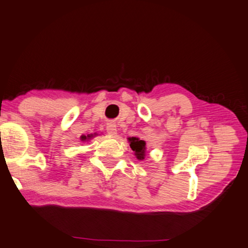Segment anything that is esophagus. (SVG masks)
<instances>
[{
    "label": "esophagus",
    "instance_id": "esophagus-1",
    "mask_svg": "<svg viewBox=\"0 0 248 248\" xmlns=\"http://www.w3.org/2000/svg\"><path fill=\"white\" fill-rule=\"evenodd\" d=\"M106 131L108 134H110V136H116L117 134V127L115 124L112 123H108L106 125Z\"/></svg>",
    "mask_w": 248,
    "mask_h": 248
}]
</instances>
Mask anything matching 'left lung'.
I'll list each match as a JSON object with an SVG mask.
<instances>
[{"label": "left lung", "mask_w": 248, "mask_h": 248, "mask_svg": "<svg viewBox=\"0 0 248 248\" xmlns=\"http://www.w3.org/2000/svg\"><path fill=\"white\" fill-rule=\"evenodd\" d=\"M129 142H130V147L132 148V151L134 152V155L137 156V158L139 160H143L145 158V141L143 140H140L139 138H129Z\"/></svg>", "instance_id": "obj_1"}]
</instances>
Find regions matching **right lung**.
<instances>
[{"instance_id":"obj_1","label":"right lung","mask_w":248,"mask_h":248,"mask_svg":"<svg viewBox=\"0 0 248 248\" xmlns=\"http://www.w3.org/2000/svg\"><path fill=\"white\" fill-rule=\"evenodd\" d=\"M94 136H97V134L94 133V134H88V136H81V141H89L91 138H94Z\"/></svg>"}]
</instances>
